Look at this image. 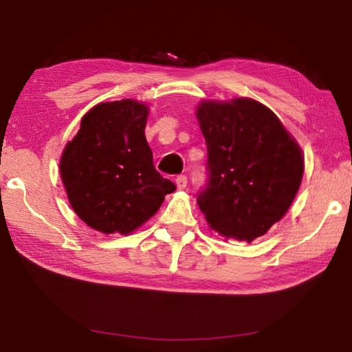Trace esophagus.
<instances>
[{
	"label": "esophagus",
	"instance_id": "obj_1",
	"mask_svg": "<svg viewBox=\"0 0 352 352\" xmlns=\"http://www.w3.org/2000/svg\"><path fill=\"white\" fill-rule=\"evenodd\" d=\"M175 184H177L178 189H184V188H186V184H188L186 175H178V177L175 178Z\"/></svg>",
	"mask_w": 352,
	"mask_h": 352
}]
</instances>
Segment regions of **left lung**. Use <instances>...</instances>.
<instances>
[{
  "mask_svg": "<svg viewBox=\"0 0 352 352\" xmlns=\"http://www.w3.org/2000/svg\"><path fill=\"white\" fill-rule=\"evenodd\" d=\"M208 186L197 197L210 228L252 242L284 217L300 189L305 157L269 107L250 98L201 100Z\"/></svg>",
  "mask_w": 352,
  "mask_h": 352,
  "instance_id": "obj_1",
  "label": "left lung"
}]
</instances>
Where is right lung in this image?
Instances as JSON below:
<instances>
[{"label": "right lung", "mask_w": 352, "mask_h": 352, "mask_svg": "<svg viewBox=\"0 0 352 352\" xmlns=\"http://www.w3.org/2000/svg\"><path fill=\"white\" fill-rule=\"evenodd\" d=\"M147 116L148 107L135 99L98 104L63 148L60 177L69 205L104 234L132 233L175 190L153 166Z\"/></svg>", "instance_id": "right-lung-1"}]
</instances>
